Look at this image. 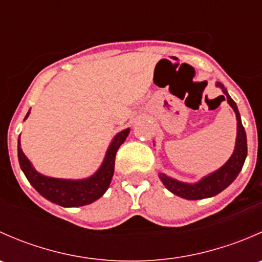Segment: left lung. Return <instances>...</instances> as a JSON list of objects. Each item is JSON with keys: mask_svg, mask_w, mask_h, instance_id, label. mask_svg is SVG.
<instances>
[{"mask_svg": "<svg viewBox=\"0 0 262 262\" xmlns=\"http://www.w3.org/2000/svg\"><path fill=\"white\" fill-rule=\"evenodd\" d=\"M216 86L221 87V89L223 90V99H227L228 104L231 105V107L234 110V113H236V148H234L233 155L231 156L228 162H227L223 167H221L218 171H215V172L210 173L207 178L202 179V180L196 182V184H184V182H180L168 178L165 173H160V179L162 180L163 185H165L171 192H173V194L178 195V196H181L187 200L205 199V198L214 196V195L223 191V190L226 189L227 186H229V185L234 181V179L238 176L239 171L242 170V166H244L245 163L246 156H247V139H246V132L244 125H242L241 116H239L236 102L231 99V96H229L227 90L224 89V86L221 82H218Z\"/></svg>", "mask_w": 262, "mask_h": 262, "instance_id": "1", "label": "left lung"}]
</instances>
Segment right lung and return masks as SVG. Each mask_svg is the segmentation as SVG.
<instances>
[{
    "label": "right lung",
    "instance_id": "obj_1",
    "mask_svg": "<svg viewBox=\"0 0 262 262\" xmlns=\"http://www.w3.org/2000/svg\"><path fill=\"white\" fill-rule=\"evenodd\" d=\"M28 116L29 113L26 114L25 119ZM128 134L129 128L116 134L114 141L112 142L107 149L101 167L94 176L86 180H60V179L47 178L38 173L33 168L30 161L24 155L20 147V139L17 144L18 162H20L21 170L25 173L29 182L33 185L34 189L49 202L55 203L60 207H82V205L91 204L105 194L114 175L116 152L119 147L124 143Z\"/></svg>",
    "mask_w": 262,
    "mask_h": 262
}]
</instances>
